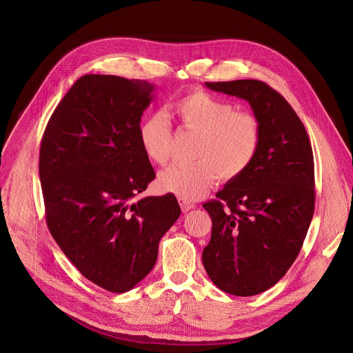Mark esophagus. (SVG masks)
<instances>
[{"label": "esophagus", "instance_id": "esophagus-1", "mask_svg": "<svg viewBox=\"0 0 353 353\" xmlns=\"http://www.w3.org/2000/svg\"><path fill=\"white\" fill-rule=\"evenodd\" d=\"M179 204H180L183 212H188V211H191V210L194 208V204L188 203V201H185V199H183V198H179Z\"/></svg>", "mask_w": 353, "mask_h": 353}]
</instances>
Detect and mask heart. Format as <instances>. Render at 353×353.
I'll use <instances>...</instances> for the list:
<instances>
[{"mask_svg":"<svg viewBox=\"0 0 353 353\" xmlns=\"http://www.w3.org/2000/svg\"><path fill=\"white\" fill-rule=\"evenodd\" d=\"M183 125L199 132L194 165H174L159 174V187L194 201L204 196L218 181L241 176L257 157L261 128L250 113L236 112L234 105L205 90H192L173 103ZM146 158L166 165L172 155V124L163 112L148 114L138 127Z\"/></svg>","mask_w":353,"mask_h":353,"instance_id":"1","label":"heart"}]
</instances>
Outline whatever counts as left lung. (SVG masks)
<instances>
[{
    "label": "left lung",
    "instance_id": "left-lung-1",
    "mask_svg": "<svg viewBox=\"0 0 353 353\" xmlns=\"http://www.w3.org/2000/svg\"><path fill=\"white\" fill-rule=\"evenodd\" d=\"M244 99L260 123L256 159L203 207L212 233L203 251L211 281L234 296L274 286L303 245L314 214V161L309 135L292 106L256 79L205 82Z\"/></svg>",
    "mask_w": 353,
    "mask_h": 353
}]
</instances>
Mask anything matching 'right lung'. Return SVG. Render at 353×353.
I'll return each mask as SVG.
<instances>
[{
    "label": "right lung",
    "mask_w": 353,
    "mask_h": 353,
    "mask_svg": "<svg viewBox=\"0 0 353 353\" xmlns=\"http://www.w3.org/2000/svg\"><path fill=\"white\" fill-rule=\"evenodd\" d=\"M155 85L89 74L46 127L39 174L50 233L90 282L124 293L154 268L180 216L173 194L134 201L155 179L138 138Z\"/></svg>",
    "instance_id": "obj_1"
}]
</instances>
